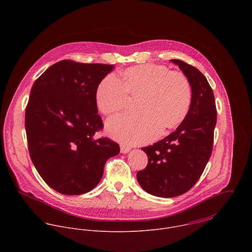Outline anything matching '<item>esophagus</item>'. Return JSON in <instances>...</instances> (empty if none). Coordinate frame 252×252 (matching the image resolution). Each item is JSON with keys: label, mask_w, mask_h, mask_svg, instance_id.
<instances>
[{"label": "esophagus", "mask_w": 252, "mask_h": 252, "mask_svg": "<svg viewBox=\"0 0 252 252\" xmlns=\"http://www.w3.org/2000/svg\"><path fill=\"white\" fill-rule=\"evenodd\" d=\"M130 150H131V148L128 147V146H126V145H123V144H122V145L120 146V151H121V153L126 154V153H128Z\"/></svg>", "instance_id": "obj_1"}]
</instances>
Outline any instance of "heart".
<instances>
[{
	"label": "heart",
	"instance_id": "heart-1",
	"mask_svg": "<svg viewBox=\"0 0 252 252\" xmlns=\"http://www.w3.org/2000/svg\"><path fill=\"white\" fill-rule=\"evenodd\" d=\"M123 82L110 73L99 84L96 103L104 114L127 108L132 97H140L135 113H120L106 123L108 135L125 144H143L178 126L191 103V85L180 72L161 65L145 64L122 72Z\"/></svg>",
	"mask_w": 252,
	"mask_h": 252
}]
</instances>
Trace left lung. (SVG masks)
Returning a JSON list of instances; mask_svg holds the SVG:
<instances>
[{
  "instance_id": "left-lung-1",
  "label": "left lung",
  "mask_w": 252,
  "mask_h": 252,
  "mask_svg": "<svg viewBox=\"0 0 252 252\" xmlns=\"http://www.w3.org/2000/svg\"><path fill=\"white\" fill-rule=\"evenodd\" d=\"M171 62L190 82V107L174 133L142 148L148 164L137 174L144 191L164 198L184 194L200 179L212 154L216 124L215 95L205 75L183 61Z\"/></svg>"
}]
</instances>
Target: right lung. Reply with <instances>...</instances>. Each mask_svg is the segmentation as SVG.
Listing matches in <instances>:
<instances>
[{"label": "right lung", "instance_id": "add662e5", "mask_svg": "<svg viewBox=\"0 0 252 252\" xmlns=\"http://www.w3.org/2000/svg\"><path fill=\"white\" fill-rule=\"evenodd\" d=\"M113 69L63 60L31 89L25 112L30 156L41 179L61 194L91 191L102 180L107 160L120 151L111 140L93 137L103 128L96 91Z\"/></svg>", "mask_w": 252, "mask_h": 252}]
</instances>
